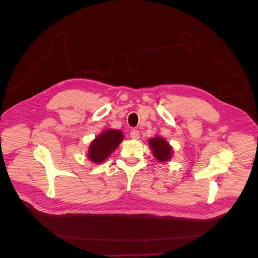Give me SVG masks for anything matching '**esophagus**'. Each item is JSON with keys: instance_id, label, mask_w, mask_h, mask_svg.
<instances>
[{"instance_id": "esophagus-1", "label": "esophagus", "mask_w": 258, "mask_h": 258, "mask_svg": "<svg viewBox=\"0 0 258 258\" xmlns=\"http://www.w3.org/2000/svg\"><path fill=\"white\" fill-rule=\"evenodd\" d=\"M130 136H131V138H132V139L137 140V139H139V138H140V133H139V131H138V130H132V131H131V133H130Z\"/></svg>"}]
</instances>
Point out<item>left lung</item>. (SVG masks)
Instances as JSON below:
<instances>
[{
  "mask_svg": "<svg viewBox=\"0 0 258 258\" xmlns=\"http://www.w3.org/2000/svg\"><path fill=\"white\" fill-rule=\"evenodd\" d=\"M148 143L150 145V149L152 151L153 156L156 158L158 162L166 163L173 158L174 156L173 147L164 137L156 135L153 138H150L148 140Z\"/></svg>",
  "mask_w": 258,
  "mask_h": 258,
  "instance_id": "8db88e82",
  "label": "left lung"
}]
</instances>
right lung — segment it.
<instances>
[{
	"label": "right lung",
	"mask_w": 258,
	"mask_h": 258,
	"mask_svg": "<svg viewBox=\"0 0 258 258\" xmlns=\"http://www.w3.org/2000/svg\"><path fill=\"white\" fill-rule=\"evenodd\" d=\"M124 139L121 130L105 129L90 143L86 157L95 164H101L118 148Z\"/></svg>",
	"instance_id": "obj_1"
}]
</instances>
